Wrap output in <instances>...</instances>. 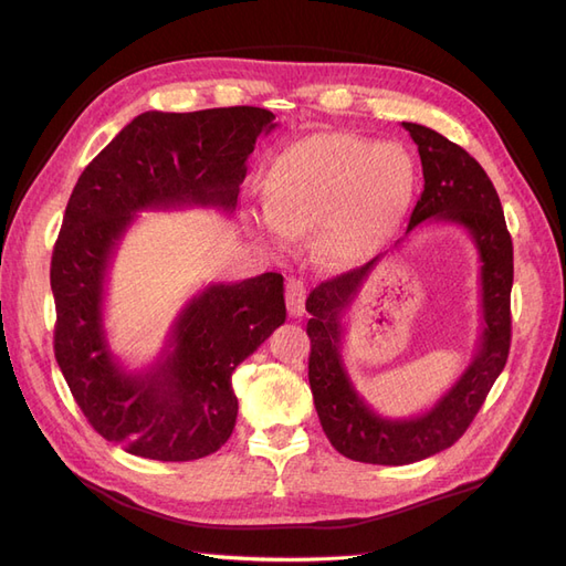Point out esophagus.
Instances as JSON below:
<instances>
[{"mask_svg":"<svg viewBox=\"0 0 566 566\" xmlns=\"http://www.w3.org/2000/svg\"><path fill=\"white\" fill-rule=\"evenodd\" d=\"M304 302H306V287L302 281L290 279L285 283V306L290 316H302L304 314Z\"/></svg>","mask_w":566,"mask_h":566,"instance_id":"1","label":"esophagus"}]
</instances>
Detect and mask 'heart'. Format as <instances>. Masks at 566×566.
I'll use <instances>...</instances> for the list:
<instances>
[{"label": "heart", "instance_id": "b5f03b06", "mask_svg": "<svg viewBox=\"0 0 566 566\" xmlns=\"http://www.w3.org/2000/svg\"><path fill=\"white\" fill-rule=\"evenodd\" d=\"M413 193L416 167L401 146L354 134H312L273 160L260 227L273 245L285 248L316 226V260L347 269L389 241Z\"/></svg>", "mask_w": 566, "mask_h": 566}]
</instances>
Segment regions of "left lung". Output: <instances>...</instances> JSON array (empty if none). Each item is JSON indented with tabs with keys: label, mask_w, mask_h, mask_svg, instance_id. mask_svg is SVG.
Wrapping results in <instances>:
<instances>
[{
	"label": "left lung",
	"mask_w": 566,
	"mask_h": 566,
	"mask_svg": "<svg viewBox=\"0 0 566 566\" xmlns=\"http://www.w3.org/2000/svg\"><path fill=\"white\" fill-rule=\"evenodd\" d=\"M401 125L418 146L424 177V188L406 233L422 221H447L470 233L482 262L479 281L484 328L465 373L427 413L391 420L375 413L364 401L342 358V314L349 310L358 287L382 254L312 290L306 297V312L312 314L306 335L312 339L310 385L316 413L335 451L370 465H408L453 447L505 368L512 333V238L499 193L482 165L465 148L430 127Z\"/></svg>",
	"instance_id": "8db88e82"
}]
</instances>
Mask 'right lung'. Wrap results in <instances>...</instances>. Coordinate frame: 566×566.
I'll return each instance as SVG.
<instances>
[{
	"mask_svg": "<svg viewBox=\"0 0 566 566\" xmlns=\"http://www.w3.org/2000/svg\"><path fill=\"white\" fill-rule=\"evenodd\" d=\"M266 108L148 111L84 167L51 256L54 354L94 430L127 453L184 462L227 443L238 416L231 375L285 323L283 276L214 283L177 316L158 361L129 373L111 352L104 285L136 212L202 205L235 210Z\"/></svg>",
	"mask_w": 566,
	"mask_h": 566,
	"instance_id": "add662e5",
	"label": "right lung"
}]
</instances>
